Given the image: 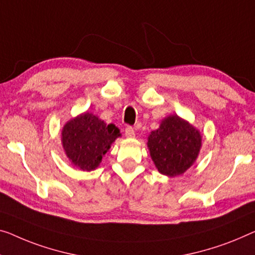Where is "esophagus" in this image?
<instances>
[{"label":"esophagus","instance_id":"1","mask_svg":"<svg viewBox=\"0 0 255 255\" xmlns=\"http://www.w3.org/2000/svg\"><path fill=\"white\" fill-rule=\"evenodd\" d=\"M125 135H126L127 138L135 137V130H134V128L128 126L126 129H125Z\"/></svg>","mask_w":255,"mask_h":255}]
</instances>
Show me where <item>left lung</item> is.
Masks as SVG:
<instances>
[{"label":"left lung","mask_w":255,"mask_h":255,"mask_svg":"<svg viewBox=\"0 0 255 255\" xmlns=\"http://www.w3.org/2000/svg\"><path fill=\"white\" fill-rule=\"evenodd\" d=\"M146 144L158 172L174 177L195 164L201 149V134L188 120L170 115L150 132Z\"/></svg>","instance_id":"obj_1"}]
</instances>
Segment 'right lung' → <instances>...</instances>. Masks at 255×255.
I'll return each instance as SVG.
<instances>
[{"label":"right lung","mask_w":255,"mask_h":255,"mask_svg":"<svg viewBox=\"0 0 255 255\" xmlns=\"http://www.w3.org/2000/svg\"><path fill=\"white\" fill-rule=\"evenodd\" d=\"M120 129L90 112L72 118L62 129V145L71 164L86 172L96 169L112 143L120 137Z\"/></svg>","instance_id":"right-lung-1"}]
</instances>
